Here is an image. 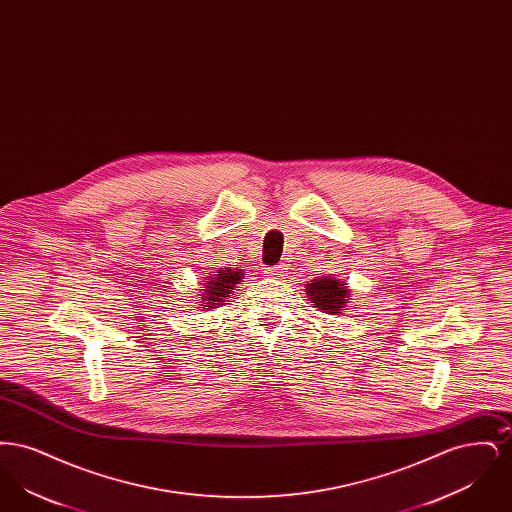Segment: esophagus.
I'll return each mask as SVG.
<instances>
[{"mask_svg":"<svg viewBox=\"0 0 512 512\" xmlns=\"http://www.w3.org/2000/svg\"><path fill=\"white\" fill-rule=\"evenodd\" d=\"M265 274L270 278H286L288 276V267L286 265H276V267L265 268Z\"/></svg>","mask_w":512,"mask_h":512,"instance_id":"obj_1","label":"esophagus"}]
</instances>
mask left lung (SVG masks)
Returning a JSON list of instances; mask_svg holds the SVG:
<instances>
[{
  "instance_id": "obj_1",
  "label": "left lung",
  "mask_w": 512,
  "mask_h": 512,
  "mask_svg": "<svg viewBox=\"0 0 512 512\" xmlns=\"http://www.w3.org/2000/svg\"><path fill=\"white\" fill-rule=\"evenodd\" d=\"M307 293H309V299L317 305L318 309L328 315L343 311L341 307H343V303H347L345 284H340L332 276L317 278L311 284H307Z\"/></svg>"
}]
</instances>
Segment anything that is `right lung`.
<instances>
[{"label":"right lung","mask_w":512,"mask_h":512,"mask_svg":"<svg viewBox=\"0 0 512 512\" xmlns=\"http://www.w3.org/2000/svg\"><path fill=\"white\" fill-rule=\"evenodd\" d=\"M242 280V272L240 268L236 270H220L219 274H213L209 276V282H207V290H203V301H207L203 307H211L215 309L217 305H222L224 297H228V293L234 290L236 284H240Z\"/></svg>","instance_id":"add662e5"}]
</instances>
